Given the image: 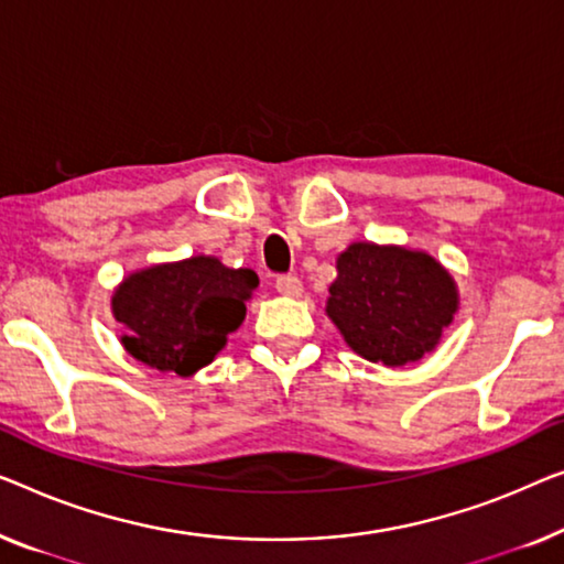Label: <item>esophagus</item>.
Wrapping results in <instances>:
<instances>
[{"mask_svg":"<svg viewBox=\"0 0 564 564\" xmlns=\"http://www.w3.org/2000/svg\"><path fill=\"white\" fill-rule=\"evenodd\" d=\"M274 288H276V292H280V295H284V297H300V295H302V282L297 280L295 274H282V276H276Z\"/></svg>","mask_w":564,"mask_h":564,"instance_id":"1","label":"esophagus"}]
</instances>
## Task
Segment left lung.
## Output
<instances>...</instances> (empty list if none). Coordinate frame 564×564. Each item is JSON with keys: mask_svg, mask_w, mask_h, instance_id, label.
Returning <instances> with one entry per match:
<instances>
[{"mask_svg": "<svg viewBox=\"0 0 564 564\" xmlns=\"http://www.w3.org/2000/svg\"><path fill=\"white\" fill-rule=\"evenodd\" d=\"M325 313L366 361H420L458 310V288L424 251L358 241L338 257Z\"/></svg>", "mask_w": 564, "mask_h": 564, "instance_id": "obj_1", "label": "left lung"}]
</instances>
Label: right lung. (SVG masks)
Returning <instances> with one entry per match:
<instances>
[{
  "label": "right lung",
  "mask_w": 564,
  "mask_h": 564,
  "mask_svg": "<svg viewBox=\"0 0 564 564\" xmlns=\"http://www.w3.org/2000/svg\"><path fill=\"white\" fill-rule=\"evenodd\" d=\"M257 288L259 276L251 269L191 257L129 274L113 290L111 313L127 328L121 336L127 354L158 371L193 377L243 323Z\"/></svg>",
  "instance_id": "obj_1"
}]
</instances>
